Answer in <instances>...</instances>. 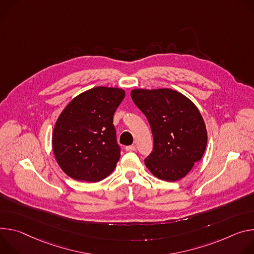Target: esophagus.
Here are the masks:
<instances>
[{"label": "esophagus", "instance_id": "34e87169", "mask_svg": "<svg viewBox=\"0 0 254 254\" xmlns=\"http://www.w3.org/2000/svg\"><path fill=\"white\" fill-rule=\"evenodd\" d=\"M125 149H126V151H135L136 146L135 145H129V146H126Z\"/></svg>", "mask_w": 254, "mask_h": 254}]
</instances>
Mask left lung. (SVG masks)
Segmentation results:
<instances>
[{
    "mask_svg": "<svg viewBox=\"0 0 254 254\" xmlns=\"http://www.w3.org/2000/svg\"><path fill=\"white\" fill-rule=\"evenodd\" d=\"M131 98L147 118L153 136L152 152L144 159L148 170L167 182L186 177L207 146V130L198 108L171 89H137Z\"/></svg>",
    "mask_w": 254,
    "mask_h": 254,
    "instance_id": "8db88e82",
    "label": "left lung"
}]
</instances>
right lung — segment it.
I'll return each instance as SVG.
<instances>
[{"mask_svg":"<svg viewBox=\"0 0 254 254\" xmlns=\"http://www.w3.org/2000/svg\"><path fill=\"white\" fill-rule=\"evenodd\" d=\"M124 97L121 89L97 87L64 108L54 126L52 148L68 177L95 183L114 171L121 149L113 116Z\"/></svg>","mask_w":254,"mask_h":254,"instance_id":"1","label":"right lung"}]
</instances>
